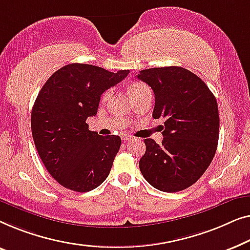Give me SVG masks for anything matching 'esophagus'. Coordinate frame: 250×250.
Returning <instances> with one entry per match:
<instances>
[{
	"mask_svg": "<svg viewBox=\"0 0 250 250\" xmlns=\"http://www.w3.org/2000/svg\"><path fill=\"white\" fill-rule=\"evenodd\" d=\"M131 138H132V137L131 136H128V135L122 136V140H125H125H130Z\"/></svg>",
	"mask_w": 250,
	"mask_h": 250,
	"instance_id": "34e87169",
	"label": "esophagus"
}]
</instances>
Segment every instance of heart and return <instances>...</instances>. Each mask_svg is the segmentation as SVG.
Instances as JSON below:
<instances>
[{
	"instance_id": "obj_1",
	"label": "heart",
	"mask_w": 250,
	"mask_h": 250,
	"mask_svg": "<svg viewBox=\"0 0 250 250\" xmlns=\"http://www.w3.org/2000/svg\"><path fill=\"white\" fill-rule=\"evenodd\" d=\"M147 89H148V87H147L145 83H132L131 85L128 87V91H129V94L131 95L132 98L138 96V95L144 93V91L147 90ZM110 93H111L110 90L105 91V93L103 94V97H102V100H103V101L106 100V98L110 96Z\"/></svg>"
}]
</instances>
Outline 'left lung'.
I'll return each instance as SVG.
<instances>
[{
    "instance_id": "left-lung-1",
    "label": "left lung",
    "mask_w": 250,
    "mask_h": 250,
    "mask_svg": "<svg viewBox=\"0 0 250 250\" xmlns=\"http://www.w3.org/2000/svg\"><path fill=\"white\" fill-rule=\"evenodd\" d=\"M137 78L155 94L154 119H164L163 140L145 139L143 177L165 192L187 189L209 167L219 142V108L206 83L181 66L142 70Z\"/></svg>"
}]
</instances>
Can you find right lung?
Returning <instances> with one entry per match:
<instances>
[{"label": "right lung", "mask_w": 250, "mask_h": 250, "mask_svg": "<svg viewBox=\"0 0 250 250\" xmlns=\"http://www.w3.org/2000/svg\"><path fill=\"white\" fill-rule=\"evenodd\" d=\"M129 70L110 72L100 66L71 63L55 71L35 101L31 133L42 162L60 185L86 192L110 173L121 146L119 136L90 131L102 94L122 82Z\"/></svg>", "instance_id": "add662e5"}]
</instances>
